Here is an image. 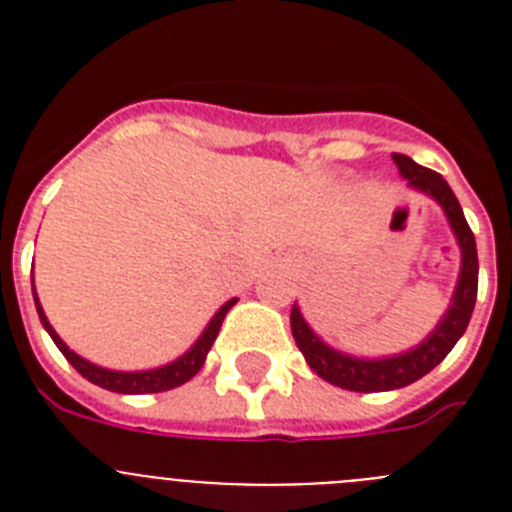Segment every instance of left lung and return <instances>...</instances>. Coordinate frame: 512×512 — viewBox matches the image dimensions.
<instances>
[{
  "label": "left lung",
  "mask_w": 512,
  "mask_h": 512,
  "mask_svg": "<svg viewBox=\"0 0 512 512\" xmlns=\"http://www.w3.org/2000/svg\"><path fill=\"white\" fill-rule=\"evenodd\" d=\"M392 161H395L402 179L408 182V189L431 197L443 210L446 220H449V228L461 251L459 279H456L449 307L441 315L436 328L418 346L408 348L402 354L379 356V359L346 354V351H338V348L328 346L307 325V320L302 318L300 305L295 302L292 305V315H289V325H292V336H295L297 348L302 351V356H305L307 366H310L312 372L318 374L320 379H325V382L341 387V390L390 392L418 382L431 369H436L446 359L451 348L456 346V341L464 336V330H467L469 318H472L474 312V302H477V243H474V233L469 230L467 217H464V210H461L456 194L451 192V187L446 184V179L441 174L415 164L410 156L392 153Z\"/></svg>",
  "instance_id": "8db88e82"
}]
</instances>
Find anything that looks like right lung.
<instances>
[{"mask_svg": "<svg viewBox=\"0 0 512 512\" xmlns=\"http://www.w3.org/2000/svg\"><path fill=\"white\" fill-rule=\"evenodd\" d=\"M33 297H35V310H38L40 323H43V328L48 330V336H51L53 343L61 348V354L69 359V364L74 366L76 372H79L84 379H89L92 384H97V387H104V390H110V392H120V395L166 392V390H174V387H182L184 382H189L194 374L200 372L202 364H205L207 354H210L212 343H215L217 333H220V325H223L228 310L238 302V297L225 302V305L212 315L210 323L205 325L200 338H197V341H194L182 356H176L174 361H169V364L153 366V369H135V372H120V369H107V366L92 364V361H87L84 356L76 354V351H71V348L63 343V338L53 330V325L48 323V318H45L43 305H40L38 292H35V284H33Z\"/></svg>", "mask_w": 512, "mask_h": 512, "instance_id": "add662e5", "label": "right lung"}]
</instances>
